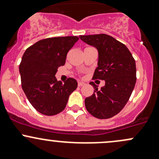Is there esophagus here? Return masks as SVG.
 Here are the masks:
<instances>
[{"label": "esophagus", "mask_w": 159, "mask_h": 159, "mask_svg": "<svg viewBox=\"0 0 159 159\" xmlns=\"http://www.w3.org/2000/svg\"><path fill=\"white\" fill-rule=\"evenodd\" d=\"M85 85V83H82V82H79V83H78V86H84Z\"/></svg>", "instance_id": "obj_1"}]
</instances>
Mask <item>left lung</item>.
Returning <instances> with one entry per match:
<instances>
[{
    "label": "left lung",
    "instance_id": "1",
    "mask_svg": "<svg viewBox=\"0 0 159 159\" xmlns=\"http://www.w3.org/2000/svg\"><path fill=\"white\" fill-rule=\"evenodd\" d=\"M81 40L98 51V67L93 80H105L98 89L93 82L94 93L85 99L89 114L98 119L114 117L124 108L133 93L136 81V62L124 44L106 34L80 35Z\"/></svg>",
    "mask_w": 159,
    "mask_h": 159
}]
</instances>
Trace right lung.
Returning a JSON list of instances; mask_svg holds the SVG:
<instances>
[{"instance_id":"obj_1","label":"right lung","mask_w":159,"mask_h":159,"mask_svg":"<svg viewBox=\"0 0 159 159\" xmlns=\"http://www.w3.org/2000/svg\"><path fill=\"white\" fill-rule=\"evenodd\" d=\"M79 38L53 37L39 41L25 50L20 64L21 85L29 102L39 113L53 116L65 108L77 82L57 81V68L65 64L66 54Z\"/></svg>"}]
</instances>
